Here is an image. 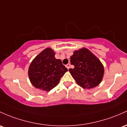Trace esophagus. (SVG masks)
Segmentation results:
<instances>
[{"label":"esophagus","instance_id":"esophagus-1","mask_svg":"<svg viewBox=\"0 0 127 127\" xmlns=\"http://www.w3.org/2000/svg\"><path fill=\"white\" fill-rule=\"evenodd\" d=\"M66 67L67 68V69H69V68H70V63L67 64L66 66Z\"/></svg>","mask_w":127,"mask_h":127}]
</instances>
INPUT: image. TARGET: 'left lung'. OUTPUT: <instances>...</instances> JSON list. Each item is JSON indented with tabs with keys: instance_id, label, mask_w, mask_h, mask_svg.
I'll list each match as a JSON object with an SVG mask.
<instances>
[{
	"instance_id": "1",
	"label": "left lung",
	"mask_w": 127,
	"mask_h": 127,
	"mask_svg": "<svg viewBox=\"0 0 127 127\" xmlns=\"http://www.w3.org/2000/svg\"><path fill=\"white\" fill-rule=\"evenodd\" d=\"M70 63L74 68L69 70L79 86L90 89L101 83L104 73V66L88 49L83 48L75 51L70 57Z\"/></svg>"
}]
</instances>
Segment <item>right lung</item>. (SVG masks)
I'll list each match as a JSON object with an SVG mask.
<instances>
[{"instance_id": "obj_1", "label": "right lung", "mask_w": 127, "mask_h": 127, "mask_svg": "<svg viewBox=\"0 0 127 127\" xmlns=\"http://www.w3.org/2000/svg\"><path fill=\"white\" fill-rule=\"evenodd\" d=\"M55 52L51 48L41 51L31 63L28 76L31 84L43 91H49L59 83L67 69L60 59H56Z\"/></svg>"}]
</instances>
